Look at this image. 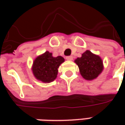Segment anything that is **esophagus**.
Returning a JSON list of instances; mask_svg holds the SVG:
<instances>
[{"label": "esophagus", "mask_w": 125, "mask_h": 125, "mask_svg": "<svg viewBox=\"0 0 125 125\" xmlns=\"http://www.w3.org/2000/svg\"><path fill=\"white\" fill-rule=\"evenodd\" d=\"M66 59L67 60H73V56H72V55L67 56V57H66Z\"/></svg>", "instance_id": "1"}]
</instances>
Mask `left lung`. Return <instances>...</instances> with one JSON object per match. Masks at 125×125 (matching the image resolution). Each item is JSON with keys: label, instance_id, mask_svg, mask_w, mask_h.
<instances>
[{"label": "left lung", "instance_id": "obj_1", "mask_svg": "<svg viewBox=\"0 0 125 125\" xmlns=\"http://www.w3.org/2000/svg\"><path fill=\"white\" fill-rule=\"evenodd\" d=\"M75 62L79 66L81 76L86 80L97 78L103 70V63L100 57L88 50L83 53L81 58L76 59Z\"/></svg>", "mask_w": 125, "mask_h": 125}]
</instances>
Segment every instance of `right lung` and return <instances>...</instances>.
Returning a JSON list of instances; mask_svg holds the SVG:
<instances>
[{
	"instance_id": "1",
	"label": "right lung",
	"mask_w": 125,
	"mask_h": 125,
	"mask_svg": "<svg viewBox=\"0 0 125 125\" xmlns=\"http://www.w3.org/2000/svg\"><path fill=\"white\" fill-rule=\"evenodd\" d=\"M65 61L62 56L53 57L49 51L40 55L34 60L32 72L37 79L44 83L54 81L58 74V68Z\"/></svg>"
}]
</instances>
